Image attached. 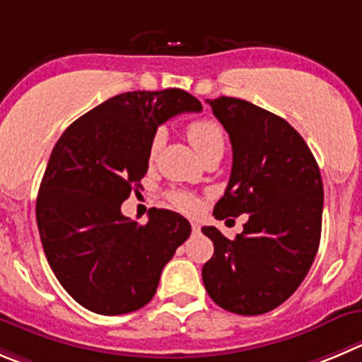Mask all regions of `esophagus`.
Masks as SVG:
<instances>
[{
	"mask_svg": "<svg viewBox=\"0 0 362 362\" xmlns=\"http://www.w3.org/2000/svg\"><path fill=\"white\" fill-rule=\"evenodd\" d=\"M192 233H194V235H199V233H201V223L192 222Z\"/></svg>",
	"mask_w": 362,
	"mask_h": 362,
	"instance_id": "1",
	"label": "esophagus"
}]
</instances>
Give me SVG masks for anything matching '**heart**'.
I'll return each mask as SVG.
<instances>
[{
  "label": "heart",
  "instance_id": "1",
  "mask_svg": "<svg viewBox=\"0 0 362 362\" xmlns=\"http://www.w3.org/2000/svg\"><path fill=\"white\" fill-rule=\"evenodd\" d=\"M188 139H190L192 146L195 147V151L199 153V156H204L206 153L213 149H223V144H226V135H223V129L216 120L213 119H199L194 120V122L188 124ZM163 132H156V135L151 140L149 154L154 156L158 153V149L163 144ZM172 204L177 209L185 213H192L197 209L199 202L194 195L187 194V192H172L170 194Z\"/></svg>",
  "mask_w": 362,
  "mask_h": 362
}]
</instances>
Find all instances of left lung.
Listing matches in <instances>:
<instances>
[{
	"label": "left lung",
	"instance_id": "1",
	"mask_svg": "<svg viewBox=\"0 0 362 362\" xmlns=\"http://www.w3.org/2000/svg\"><path fill=\"white\" fill-rule=\"evenodd\" d=\"M233 146L218 220L249 213L242 235L227 240L202 227L215 252L202 282L215 304L243 316L263 315L295 293L320 245L323 185L311 149L281 117L236 98L208 99Z\"/></svg>",
	"mask_w": 362,
	"mask_h": 362
}]
</instances>
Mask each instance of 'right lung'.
<instances>
[{
	"instance_id": "obj_1",
	"label": "right lung",
	"mask_w": 362,
	"mask_h": 362,
	"mask_svg": "<svg viewBox=\"0 0 362 362\" xmlns=\"http://www.w3.org/2000/svg\"><path fill=\"white\" fill-rule=\"evenodd\" d=\"M201 110L181 88L126 92L74 120L51 151L37 195L40 242L62 286L88 311L115 316L144 308L190 236L179 213L151 208L140 226L120 206L142 188L158 126Z\"/></svg>"
}]
</instances>
